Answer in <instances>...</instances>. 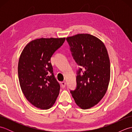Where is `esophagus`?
Returning a JSON list of instances; mask_svg holds the SVG:
<instances>
[{
  "instance_id": "34e87169",
  "label": "esophagus",
  "mask_w": 132,
  "mask_h": 132,
  "mask_svg": "<svg viewBox=\"0 0 132 132\" xmlns=\"http://www.w3.org/2000/svg\"><path fill=\"white\" fill-rule=\"evenodd\" d=\"M61 86H62V87L63 88H65V87H66V82H61Z\"/></svg>"
}]
</instances>
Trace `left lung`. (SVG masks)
<instances>
[{
	"instance_id": "8db88e82",
	"label": "left lung",
	"mask_w": 132,
	"mask_h": 132,
	"mask_svg": "<svg viewBox=\"0 0 132 132\" xmlns=\"http://www.w3.org/2000/svg\"><path fill=\"white\" fill-rule=\"evenodd\" d=\"M66 40L75 62L82 68L77 71L76 88L70 92L79 107L89 109L107 90L111 73L107 50L102 41L89 34H78Z\"/></svg>"
}]
</instances>
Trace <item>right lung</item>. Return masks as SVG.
<instances>
[{"label":"right lung","mask_w":132,"mask_h":132,"mask_svg":"<svg viewBox=\"0 0 132 132\" xmlns=\"http://www.w3.org/2000/svg\"><path fill=\"white\" fill-rule=\"evenodd\" d=\"M65 38H39L24 47L19 58L20 85L26 99L36 107L47 109L55 102L60 85L55 79L50 59Z\"/></svg>","instance_id":"1"}]
</instances>
